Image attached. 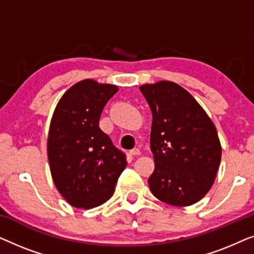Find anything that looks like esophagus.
I'll return each mask as SVG.
<instances>
[{
	"label": "esophagus",
	"instance_id": "34e87169",
	"mask_svg": "<svg viewBox=\"0 0 254 254\" xmlns=\"http://www.w3.org/2000/svg\"><path fill=\"white\" fill-rule=\"evenodd\" d=\"M129 154L133 155V156H138V155H141V151H140V149H138V148H134L129 151Z\"/></svg>",
	"mask_w": 254,
	"mask_h": 254
}]
</instances>
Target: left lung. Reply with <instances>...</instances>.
<instances>
[{
    "label": "left lung",
    "mask_w": 254,
    "mask_h": 254,
    "mask_svg": "<svg viewBox=\"0 0 254 254\" xmlns=\"http://www.w3.org/2000/svg\"><path fill=\"white\" fill-rule=\"evenodd\" d=\"M140 90L152 112L155 171L149 187L163 202L190 206L210 190L220 166L216 128L192 95L176 83L162 81Z\"/></svg>",
    "instance_id": "1"
}]
</instances>
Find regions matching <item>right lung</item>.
<instances>
[{"mask_svg":"<svg viewBox=\"0 0 254 254\" xmlns=\"http://www.w3.org/2000/svg\"><path fill=\"white\" fill-rule=\"evenodd\" d=\"M117 91L116 85L84 79L62 96L52 117L47 141L52 178L76 208L106 202L126 168V154L99 128L104 106Z\"/></svg>","mask_w":254,"mask_h":254,"instance_id":"add662e5","label":"right lung"}]
</instances>
